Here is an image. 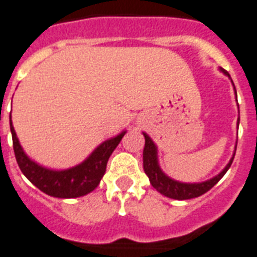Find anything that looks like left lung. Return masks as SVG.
I'll return each mask as SVG.
<instances>
[{"mask_svg":"<svg viewBox=\"0 0 257 257\" xmlns=\"http://www.w3.org/2000/svg\"><path fill=\"white\" fill-rule=\"evenodd\" d=\"M219 70H220V72H223L226 76H228V78L231 79L230 74H228L226 70H223L222 67L219 68ZM231 81H232V79H231ZM233 89H235V85H233ZM235 95H236V89H235ZM239 121H240V117H237V126H239ZM144 137H145V147H144L143 153L144 172H145V174L149 177V181L150 183H152V186L157 190L158 193H161L165 197L172 198V199H178V201H185V199H191V198L201 197L202 194L207 193L208 190L215 186L216 183L220 181V178L226 174L227 170L230 169L231 164H232L233 157H235V153H233L230 162L226 165V168L223 169L218 176L212 177V178L207 179V181L195 183L179 182V181L170 178V177L166 176V174L162 172L161 166L158 164L157 145L153 143V140L150 139L147 133H144Z\"/></svg>","mask_w":257,"mask_h":257,"instance_id":"left-lung-1","label":"left lung"}]
</instances>
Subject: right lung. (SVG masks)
<instances>
[{
    "label": "right lung",
    "instance_id": "1",
    "mask_svg": "<svg viewBox=\"0 0 257 257\" xmlns=\"http://www.w3.org/2000/svg\"><path fill=\"white\" fill-rule=\"evenodd\" d=\"M10 131L13 137L14 154L21 172L41 191L55 198H78L93 191L103 178L110 154L126 133V131H122L120 135L105 140L76 166L64 170H53L41 166L25 153L14 131L12 117Z\"/></svg>",
    "mask_w": 257,
    "mask_h": 257
}]
</instances>
